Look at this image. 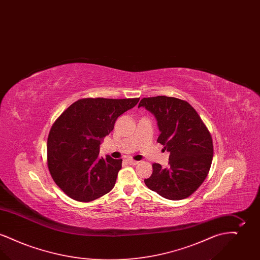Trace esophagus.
Wrapping results in <instances>:
<instances>
[{"mask_svg":"<svg viewBox=\"0 0 260 260\" xmlns=\"http://www.w3.org/2000/svg\"><path fill=\"white\" fill-rule=\"evenodd\" d=\"M126 161H127V164H129V165H132V166H136V165H137V164L139 162V161H135V160H132V159H127Z\"/></svg>","mask_w":260,"mask_h":260,"instance_id":"obj_1","label":"esophagus"}]
</instances>
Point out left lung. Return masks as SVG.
Wrapping results in <instances>:
<instances>
[{
  "label": "left lung",
  "instance_id": "8db88e82",
  "mask_svg": "<svg viewBox=\"0 0 260 260\" xmlns=\"http://www.w3.org/2000/svg\"><path fill=\"white\" fill-rule=\"evenodd\" d=\"M138 107L155 116L161 133L157 141L170 152L169 167L153 164L145 184L169 200L189 197L210 172L213 145L209 129L196 110L181 99L165 95L142 99Z\"/></svg>",
  "mask_w": 260,
  "mask_h": 260
}]
</instances>
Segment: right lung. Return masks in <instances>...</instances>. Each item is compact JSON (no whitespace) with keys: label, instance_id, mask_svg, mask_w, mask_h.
<instances>
[{"label":"right lung","instance_id":"obj_1","mask_svg":"<svg viewBox=\"0 0 260 260\" xmlns=\"http://www.w3.org/2000/svg\"><path fill=\"white\" fill-rule=\"evenodd\" d=\"M139 99H80L62 113L50 128L48 167L56 185L70 198L91 202L110 192L122 159L99 157L102 139L116 120Z\"/></svg>","mask_w":260,"mask_h":260}]
</instances>
